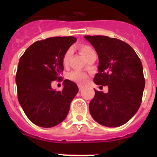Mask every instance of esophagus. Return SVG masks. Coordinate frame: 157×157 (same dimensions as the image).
Instances as JSON below:
<instances>
[{
  "mask_svg": "<svg viewBox=\"0 0 157 157\" xmlns=\"http://www.w3.org/2000/svg\"><path fill=\"white\" fill-rule=\"evenodd\" d=\"M83 87H82V86H81V85H78V89H79V90H82V89Z\"/></svg>",
  "mask_w": 157,
  "mask_h": 157,
  "instance_id": "esophagus-1",
  "label": "esophagus"
}]
</instances>
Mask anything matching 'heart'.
<instances>
[{
	"instance_id": "heart-1",
	"label": "heart",
	"mask_w": 157,
	"mask_h": 157,
	"mask_svg": "<svg viewBox=\"0 0 157 157\" xmlns=\"http://www.w3.org/2000/svg\"><path fill=\"white\" fill-rule=\"evenodd\" d=\"M79 50L81 53L84 56V57L86 58L89 54L94 51V49L91 47L89 46V45H81L79 46ZM71 55V50H67L65 52L63 56V59H62L63 65H67L69 59H70ZM67 78L71 80V81L78 83V84H84L87 81V79H88V75L86 73H84V72L79 71H74L71 72V73L67 75Z\"/></svg>"
}]
</instances>
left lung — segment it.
<instances>
[{"label": "left lung", "instance_id": "8db88e82", "mask_svg": "<svg viewBox=\"0 0 157 157\" xmlns=\"http://www.w3.org/2000/svg\"><path fill=\"white\" fill-rule=\"evenodd\" d=\"M84 37L94 47L99 58L94 82L109 87L107 94L94 90L95 96L90 102L91 116L105 127L123 125L138 112L142 100L145 82L141 59L121 40L99 35Z\"/></svg>", "mask_w": 157, "mask_h": 157}]
</instances>
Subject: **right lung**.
<instances>
[{
    "mask_svg": "<svg viewBox=\"0 0 157 157\" xmlns=\"http://www.w3.org/2000/svg\"><path fill=\"white\" fill-rule=\"evenodd\" d=\"M74 37H53L32 44L19 59L16 82L18 100L29 120L41 127H52L65 120L77 85L63 81L62 91L52 90L51 83L62 80V59L76 41Z\"/></svg>",
    "mask_w": 157,
    "mask_h": 157,
    "instance_id": "obj_1",
    "label": "right lung"
}]
</instances>
